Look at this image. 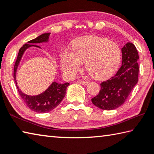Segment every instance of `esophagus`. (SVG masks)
Masks as SVG:
<instances>
[{"label": "esophagus", "mask_w": 154, "mask_h": 154, "mask_svg": "<svg viewBox=\"0 0 154 154\" xmlns=\"http://www.w3.org/2000/svg\"><path fill=\"white\" fill-rule=\"evenodd\" d=\"M78 82H79L80 84H82V85H88V82H86V81H82V80H80V81H78Z\"/></svg>", "instance_id": "esophagus-1"}]
</instances>
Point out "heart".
I'll return each instance as SVG.
<instances>
[{
  "label": "heart",
  "instance_id": "b5f03b06",
  "mask_svg": "<svg viewBox=\"0 0 154 154\" xmlns=\"http://www.w3.org/2000/svg\"><path fill=\"white\" fill-rule=\"evenodd\" d=\"M121 60L119 46L113 41L96 36L79 38L72 45V53L62 56V69L68 76L73 77L82 63L93 78L104 79L114 73Z\"/></svg>",
  "mask_w": 154,
  "mask_h": 154
}]
</instances>
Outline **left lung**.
<instances>
[{"label":"left lung","instance_id":"left-lung-1","mask_svg":"<svg viewBox=\"0 0 154 154\" xmlns=\"http://www.w3.org/2000/svg\"><path fill=\"white\" fill-rule=\"evenodd\" d=\"M122 64L114 77L100 83L97 96L92 98L95 106L103 110H113L123 105L138 82L139 59L133 43L122 48Z\"/></svg>","mask_w":154,"mask_h":154}]
</instances>
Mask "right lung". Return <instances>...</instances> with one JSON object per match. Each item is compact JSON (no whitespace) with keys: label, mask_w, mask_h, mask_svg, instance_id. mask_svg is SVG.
Here are the masks:
<instances>
[{"label":"right lung","mask_w":154,"mask_h":154,"mask_svg":"<svg viewBox=\"0 0 154 154\" xmlns=\"http://www.w3.org/2000/svg\"><path fill=\"white\" fill-rule=\"evenodd\" d=\"M49 34L50 33L43 34V35L38 36L37 38H35V39L29 41L27 43H25L20 49L14 68V80L15 84H16L18 92H19L23 100L26 104L28 107L33 111L37 112V113H48V112L51 111L54 109H55L57 106H58L62 100V99L64 98L65 94H66V90L67 87L69 86V83H65L64 84H62V83L53 82L50 86L48 88V89L46 90L45 92L37 96H29L22 92V91L17 87L15 74H16V70L18 64H19L21 58H22L26 49L28 47L32 45L38 47L37 45H31L32 43H39L48 41Z\"/></svg>","instance_id":"add662e5"}]
</instances>
